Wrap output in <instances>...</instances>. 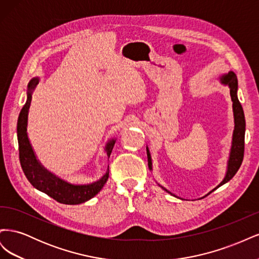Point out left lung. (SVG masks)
<instances>
[{"instance_id": "1", "label": "left lung", "mask_w": 259, "mask_h": 259, "mask_svg": "<svg viewBox=\"0 0 259 259\" xmlns=\"http://www.w3.org/2000/svg\"><path fill=\"white\" fill-rule=\"evenodd\" d=\"M221 82L225 85H228L230 89V96L232 100V109H233V116H234V131H233V136H232V146H231V151H230V156L228 161V167H227V173L225 178L223 179V182L219 184L215 189H217L218 187L223 186L224 184L228 183L229 180L237 174V171L239 170L242 164L243 156H244V137H245L244 112H243V108L240 104L238 95H237V92H238L237 75L234 72L230 71L228 72V74H224L221 77ZM147 158H148V166L149 168L152 169L151 155H150V152H149L148 147H147ZM163 189L167 191L165 188H163ZM215 189H213L211 191H214ZM167 192L170 193L169 191Z\"/></svg>"}]
</instances>
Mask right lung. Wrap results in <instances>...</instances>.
<instances>
[{"mask_svg": "<svg viewBox=\"0 0 259 259\" xmlns=\"http://www.w3.org/2000/svg\"><path fill=\"white\" fill-rule=\"evenodd\" d=\"M38 83V77H33L28 84L27 92V101L25 106L22 107L18 116L17 122V138L19 146V160L21 168L25 173L27 179L34 188L40 190L54 200H56L62 204L75 205L81 204L92 198L103 189L104 185L107 183L109 177V166L107 173L95 183L89 185H72L65 180L60 179L56 175L52 174L46 168L42 166V164L37 161L36 156L31 144L29 142L27 134V125H28V112L32 99V92ZM115 144V139L109 140L106 145V152L108 158L110 156L113 146Z\"/></svg>", "mask_w": 259, "mask_h": 259, "instance_id": "right-lung-1", "label": "right lung"}]
</instances>
